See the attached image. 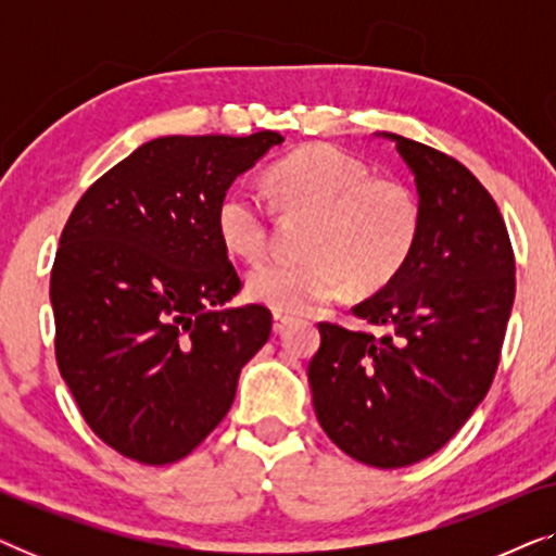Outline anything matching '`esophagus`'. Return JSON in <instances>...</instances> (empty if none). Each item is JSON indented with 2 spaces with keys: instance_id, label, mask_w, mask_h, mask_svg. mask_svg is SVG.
I'll use <instances>...</instances> for the list:
<instances>
[{
  "instance_id": "obj_1",
  "label": "esophagus",
  "mask_w": 556,
  "mask_h": 556,
  "mask_svg": "<svg viewBox=\"0 0 556 556\" xmlns=\"http://www.w3.org/2000/svg\"><path fill=\"white\" fill-rule=\"evenodd\" d=\"M291 321H293V316H288V314H273V331L280 333Z\"/></svg>"
}]
</instances>
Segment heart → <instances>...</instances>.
Instances as JSON below:
<instances>
[{
  "mask_svg": "<svg viewBox=\"0 0 556 556\" xmlns=\"http://www.w3.org/2000/svg\"><path fill=\"white\" fill-rule=\"evenodd\" d=\"M278 210L311 215L299 261H268L248 273L250 301L276 314L303 311L354 291L390 283L413 257L422 212L397 179L369 177L359 159L329 143H311L278 159L265 172ZM215 230L225 250L261 261L270 240V212L263 192L235 185L219 197Z\"/></svg>",
  "mask_w": 556,
  "mask_h": 556,
  "instance_id": "b5f03b06",
  "label": "heart"
}]
</instances>
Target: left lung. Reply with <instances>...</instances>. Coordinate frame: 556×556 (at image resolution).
<instances>
[{"label":"left lung","instance_id":"8db88e82","mask_svg":"<svg viewBox=\"0 0 556 556\" xmlns=\"http://www.w3.org/2000/svg\"><path fill=\"white\" fill-rule=\"evenodd\" d=\"M387 139L415 174L420 240L400 276L352 308L375 331L318 324L308 382L318 422L341 451L405 468L438 453L489 392L516 263L496 202L466 166L405 136Z\"/></svg>","mask_w":556,"mask_h":556}]
</instances>
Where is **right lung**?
I'll use <instances>...</instances> for the list:
<instances>
[{
	"label": "right lung",
	"mask_w": 556,
	"mask_h": 556,
	"mask_svg": "<svg viewBox=\"0 0 556 556\" xmlns=\"http://www.w3.org/2000/svg\"><path fill=\"white\" fill-rule=\"evenodd\" d=\"M276 143V131L162 136L67 217L50 276L55 359L90 430L126 458L166 466L192 453L270 337L265 306L227 308L242 280L215 210Z\"/></svg>",
	"instance_id": "obj_1"
}]
</instances>
